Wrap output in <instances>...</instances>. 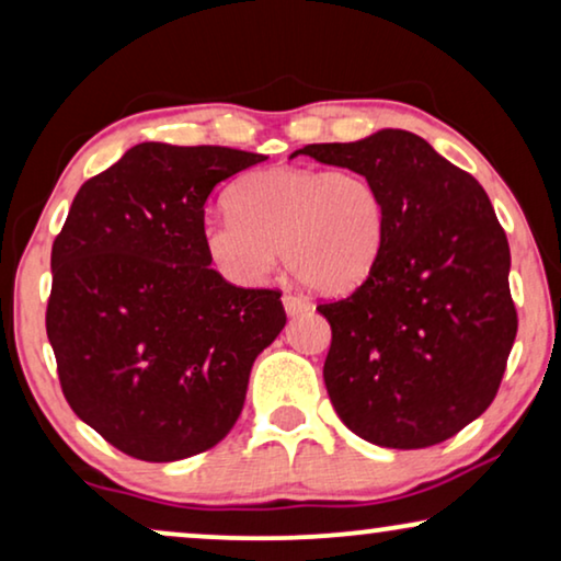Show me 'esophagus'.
I'll use <instances>...</instances> for the list:
<instances>
[{"mask_svg": "<svg viewBox=\"0 0 561 561\" xmlns=\"http://www.w3.org/2000/svg\"><path fill=\"white\" fill-rule=\"evenodd\" d=\"M283 309H286L288 317H298V313H306L311 309V304L306 301L301 296H294V294H286L283 296Z\"/></svg>", "mask_w": 561, "mask_h": 561, "instance_id": "34e87169", "label": "esophagus"}]
</instances>
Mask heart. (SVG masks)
I'll return each mask as SVG.
<instances>
[{
  "instance_id": "obj_1",
  "label": "heart",
  "mask_w": 561,
  "mask_h": 561,
  "mask_svg": "<svg viewBox=\"0 0 561 561\" xmlns=\"http://www.w3.org/2000/svg\"><path fill=\"white\" fill-rule=\"evenodd\" d=\"M229 214L204 225V250L234 286H260L280 250L298 280L327 296L363 286L388 232L380 188L365 173L275 165L244 173L227 194Z\"/></svg>"
}]
</instances>
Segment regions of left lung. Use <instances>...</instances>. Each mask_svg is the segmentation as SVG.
I'll return each mask as SVG.
<instances>
[{
    "mask_svg": "<svg viewBox=\"0 0 561 561\" xmlns=\"http://www.w3.org/2000/svg\"><path fill=\"white\" fill-rule=\"evenodd\" d=\"M296 156L365 173L388 214L370 278L319 306L332 327L324 382L336 416L378 447L449 439L493 403L518 329L493 204L470 173L405 129Z\"/></svg>",
    "mask_w": 561,
    "mask_h": 561,
    "instance_id": "obj_1",
    "label": "left lung"
}]
</instances>
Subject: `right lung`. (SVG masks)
<instances>
[{"mask_svg":"<svg viewBox=\"0 0 561 561\" xmlns=\"http://www.w3.org/2000/svg\"><path fill=\"white\" fill-rule=\"evenodd\" d=\"M265 156L140 142L76 194L45 313L83 424L145 462L211 449L240 419L255 357L286 327L278 290L227 283L204 250L217 183Z\"/></svg>","mask_w":561,"mask_h":561,"instance_id":"obj_1","label":"right lung"}]
</instances>
